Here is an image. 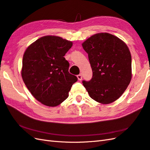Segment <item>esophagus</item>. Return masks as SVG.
Returning a JSON list of instances; mask_svg holds the SVG:
<instances>
[{
    "mask_svg": "<svg viewBox=\"0 0 150 150\" xmlns=\"http://www.w3.org/2000/svg\"><path fill=\"white\" fill-rule=\"evenodd\" d=\"M77 77H78V79L79 80V81H81V80L82 79V74H80L78 75Z\"/></svg>",
    "mask_w": 150,
    "mask_h": 150,
    "instance_id": "1",
    "label": "esophagus"
}]
</instances>
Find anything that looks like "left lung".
<instances>
[{
  "instance_id": "1",
  "label": "left lung",
  "mask_w": 150,
  "mask_h": 150,
  "mask_svg": "<svg viewBox=\"0 0 150 150\" xmlns=\"http://www.w3.org/2000/svg\"><path fill=\"white\" fill-rule=\"evenodd\" d=\"M82 46L88 54L93 76L83 84L90 97L108 104L122 96L132 79V58L127 45L109 33H98Z\"/></svg>"
}]
</instances>
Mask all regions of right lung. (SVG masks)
<instances>
[{"label":"right lung","instance_id":"1","mask_svg":"<svg viewBox=\"0 0 150 150\" xmlns=\"http://www.w3.org/2000/svg\"><path fill=\"white\" fill-rule=\"evenodd\" d=\"M72 46V41L46 35L29 45L23 54V81L35 99L47 106L64 102L77 81V77L69 72V63L64 57Z\"/></svg>","mask_w":150,"mask_h":150}]
</instances>
